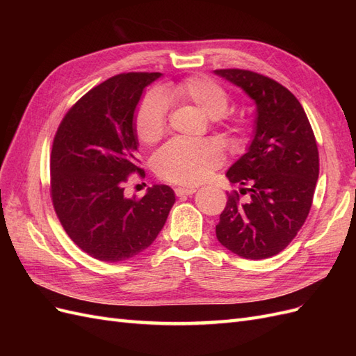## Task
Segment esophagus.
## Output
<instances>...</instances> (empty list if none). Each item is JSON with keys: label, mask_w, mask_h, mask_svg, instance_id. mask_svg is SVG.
Returning <instances> with one entry per match:
<instances>
[{"label": "esophagus", "mask_w": 356, "mask_h": 356, "mask_svg": "<svg viewBox=\"0 0 356 356\" xmlns=\"http://www.w3.org/2000/svg\"><path fill=\"white\" fill-rule=\"evenodd\" d=\"M196 191L195 187H177L175 188V195L177 196H190Z\"/></svg>", "instance_id": "obj_1"}]
</instances>
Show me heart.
Masks as SVG:
<instances>
[{
    "instance_id": "1",
    "label": "heart",
    "mask_w": 356,
    "mask_h": 356,
    "mask_svg": "<svg viewBox=\"0 0 356 356\" xmlns=\"http://www.w3.org/2000/svg\"><path fill=\"white\" fill-rule=\"evenodd\" d=\"M165 101L195 105L209 118H220L229 110L230 96L222 86L204 75H195L182 80L159 96L148 93L138 105L135 114V132L143 144H154L163 136L166 129L168 105ZM230 134L238 132V126L227 127ZM222 152L208 139L182 141L175 139L161 147L153 157L156 174L175 184H197L209 172L221 165Z\"/></svg>"
}]
</instances>
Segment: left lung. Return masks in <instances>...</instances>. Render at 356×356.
Wrapping results in <instances>:
<instances>
[{"label":"left lung","instance_id":"obj_1","mask_svg":"<svg viewBox=\"0 0 356 356\" xmlns=\"http://www.w3.org/2000/svg\"><path fill=\"white\" fill-rule=\"evenodd\" d=\"M255 104L254 135L225 177L229 195L215 227L218 242L248 260L281 252L305 224L319 175L316 139L303 106L282 84L246 70H215Z\"/></svg>","mask_w":356,"mask_h":356}]
</instances>
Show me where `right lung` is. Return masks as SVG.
<instances>
[{
    "label": "right lung",
    "instance_id": "add662e5",
    "mask_svg": "<svg viewBox=\"0 0 356 356\" xmlns=\"http://www.w3.org/2000/svg\"><path fill=\"white\" fill-rule=\"evenodd\" d=\"M160 72L118 74L96 86L63 117L53 139L50 195L63 230L86 254L124 261L143 252L163 229L175 193L149 187L141 199L124 196L138 168L135 111Z\"/></svg>",
    "mask_w": 356,
    "mask_h": 356
}]
</instances>
